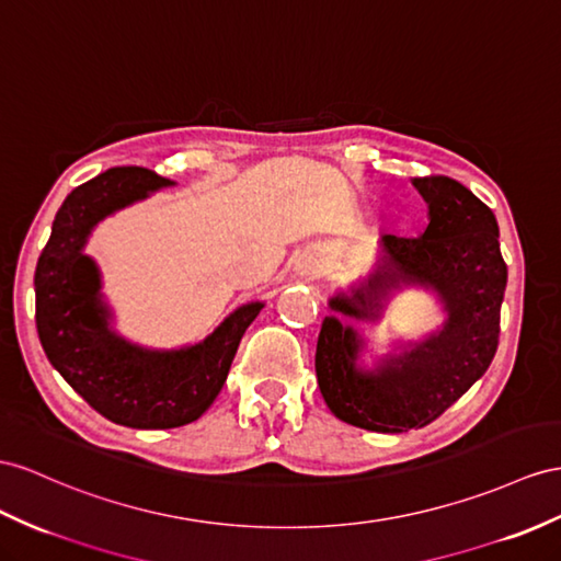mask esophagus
<instances>
[{
	"instance_id": "34e87169",
	"label": "esophagus",
	"mask_w": 561,
	"mask_h": 561,
	"mask_svg": "<svg viewBox=\"0 0 561 561\" xmlns=\"http://www.w3.org/2000/svg\"><path fill=\"white\" fill-rule=\"evenodd\" d=\"M296 272L300 277H312L314 272H318V263H314L312 255H300L296 263Z\"/></svg>"
}]
</instances>
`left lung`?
I'll list each match as a JSON object with an SVG mask.
<instances>
[{
    "mask_svg": "<svg viewBox=\"0 0 561 561\" xmlns=\"http://www.w3.org/2000/svg\"><path fill=\"white\" fill-rule=\"evenodd\" d=\"M428 206L417 239L383 234L369 275L329 298L314 353L327 408L341 422L379 434L422 428L483 377L497 351L507 265L493 210L457 180L414 178ZM405 288L438 298L446 320L422 342L399 344L369 368L357 321H378Z\"/></svg>",
    "mask_w": 561,
    "mask_h": 561,
    "instance_id": "8db88e82",
    "label": "left lung"
}]
</instances>
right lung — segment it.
I'll return each instance as SVG.
<instances>
[{"label": "right lung", "mask_w": 561, "mask_h": 561, "mask_svg": "<svg viewBox=\"0 0 561 561\" xmlns=\"http://www.w3.org/2000/svg\"><path fill=\"white\" fill-rule=\"evenodd\" d=\"M147 168H111L70 192L35 270V320L54 369L106 420L133 428H175L218 398L239 341L265 308L251 300L198 343L144 348L113 329L102 272L84 253L94 227L172 186Z\"/></svg>", "instance_id": "1"}]
</instances>
